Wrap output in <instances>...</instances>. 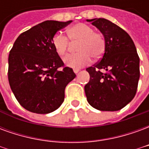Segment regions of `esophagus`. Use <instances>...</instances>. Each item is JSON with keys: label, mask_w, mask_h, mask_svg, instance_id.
Returning a JSON list of instances; mask_svg holds the SVG:
<instances>
[{"label": "esophagus", "mask_w": 149, "mask_h": 149, "mask_svg": "<svg viewBox=\"0 0 149 149\" xmlns=\"http://www.w3.org/2000/svg\"><path fill=\"white\" fill-rule=\"evenodd\" d=\"M79 71H80V69H78V68H74V69H73V72H74L76 74H77V73H78V72H79Z\"/></svg>", "instance_id": "34e87169"}]
</instances>
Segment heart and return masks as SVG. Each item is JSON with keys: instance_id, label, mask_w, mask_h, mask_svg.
<instances>
[{"instance_id": "obj_1", "label": "heart", "mask_w": 149, "mask_h": 149, "mask_svg": "<svg viewBox=\"0 0 149 149\" xmlns=\"http://www.w3.org/2000/svg\"><path fill=\"white\" fill-rule=\"evenodd\" d=\"M67 34L72 44L78 43L76 48L77 53L64 58V63L68 67L82 68L90 63L91 57L100 59L104 55L105 40L101 34L94 32L89 25L84 23L75 24L68 28ZM68 40L61 33L55 34L52 37V47L59 56H64L68 52L70 45Z\"/></svg>"}]
</instances>
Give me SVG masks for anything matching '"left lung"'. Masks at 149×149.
<instances>
[{"mask_svg": "<svg viewBox=\"0 0 149 149\" xmlns=\"http://www.w3.org/2000/svg\"><path fill=\"white\" fill-rule=\"evenodd\" d=\"M100 31L105 50L100 62L86 68L90 80L84 92L91 106L118 111L134 98L140 78V58L133 40L124 29L104 18L87 20Z\"/></svg>", "mask_w": 149, "mask_h": 149, "instance_id": "1", "label": "left lung"}]
</instances>
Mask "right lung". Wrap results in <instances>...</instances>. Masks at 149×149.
<instances>
[{
  "mask_svg": "<svg viewBox=\"0 0 149 149\" xmlns=\"http://www.w3.org/2000/svg\"><path fill=\"white\" fill-rule=\"evenodd\" d=\"M72 21H45L17 37L8 55V78L16 99L29 112L50 113L65 100V89L76 74L64 67L52 40Z\"/></svg>",
  "mask_w": 149,
  "mask_h": 149,
  "instance_id": "add662e5",
  "label": "right lung"
}]
</instances>
